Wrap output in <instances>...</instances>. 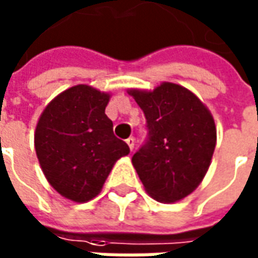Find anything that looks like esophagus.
<instances>
[{
  "label": "esophagus",
  "mask_w": 258,
  "mask_h": 258,
  "mask_svg": "<svg viewBox=\"0 0 258 258\" xmlns=\"http://www.w3.org/2000/svg\"><path fill=\"white\" fill-rule=\"evenodd\" d=\"M125 143H127V145L130 147V150L133 151V150H134V145H136V140H134L133 137H130V138H127V140H125Z\"/></svg>",
  "instance_id": "1"
}]
</instances>
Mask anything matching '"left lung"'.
I'll list each match as a JSON object with an SVG mask.
<instances>
[{
    "mask_svg": "<svg viewBox=\"0 0 258 258\" xmlns=\"http://www.w3.org/2000/svg\"><path fill=\"white\" fill-rule=\"evenodd\" d=\"M147 118L148 141L133 157L147 194L173 203L195 190L216 147L209 108L183 86L162 82L154 90L130 89Z\"/></svg>",
    "mask_w": 258,
    "mask_h": 258,
    "instance_id": "left-lung-1",
    "label": "left lung"
}]
</instances>
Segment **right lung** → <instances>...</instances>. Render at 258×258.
Returning a JSON list of instances; mask_svg holds the SVG:
<instances>
[{"instance_id":"1","label":"right lung","mask_w":258,"mask_h":258,"mask_svg":"<svg viewBox=\"0 0 258 258\" xmlns=\"http://www.w3.org/2000/svg\"><path fill=\"white\" fill-rule=\"evenodd\" d=\"M110 93L78 85L45 107L35 128V151L50 186L78 203L99 195L114 164L130 154L106 115Z\"/></svg>"}]
</instances>
